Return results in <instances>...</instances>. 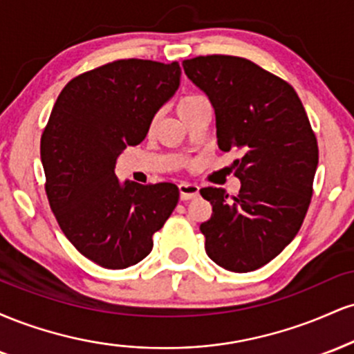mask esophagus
I'll return each instance as SVG.
<instances>
[{"label":"esophagus","mask_w":354,"mask_h":354,"mask_svg":"<svg viewBox=\"0 0 354 354\" xmlns=\"http://www.w3.org/2000/svg\"><path fill=\"white\" fill-rule=\"evenodd\" d=\"M180 194L183 201H188L196 198L200 194V186L193 185V183H181L180 185Z\"/></svg>","instance_id":"esophagus-1"}]
</instances>
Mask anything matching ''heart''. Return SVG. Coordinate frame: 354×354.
<instances>
[{"label": "heart", "instance_id": "1", "mask_svg": "<svg viewBox=\"0 0 354 354\" xmlns=\"http://www.w3.org/2000/svg\"><path fill=\"white\" fill-rule=\"evenodd\" d=\"M205 103H208V101H206L200 95H186V96H183V98L178 100L176 111H178V115L181 116V120H185V118L188 116L194 108H198L200 104H205Z\"/></svg>", "mask_w": 354, "mask_h": 354}]
</instances>
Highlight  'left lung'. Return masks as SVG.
Instances as JSON below:
<instances>
[{"label":"left lung","instance_id":"8db88e82","mask_svg":"<svg viewBox=\"0 0 354 354\" xmlns=\"http://www.w3.org/2000/svg\"><path fill=\"white\" fill-rule=\"evenodd\" d=\"M188 78L208 95L218 146L239 149L238 196L203 188L213 206L201 223L206 254L234 273L265 266L293 241L310 208L318 141L288 81L246 58L208 55L183 61Z\"/></svg>","mask_w":354,"mask_h":354}]
</instances>
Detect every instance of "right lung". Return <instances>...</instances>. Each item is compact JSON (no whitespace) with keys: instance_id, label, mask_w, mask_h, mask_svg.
I'll return each mask as SVG.
<instances>
[{"instance_id":"1","label":"right lung","mask_w":354,"mask_h":354,"mask_svg":"<svg viewBox=\"0 0 354 354\" xmlns=\"http://www.w3.org/2000/svg\"><path fill=\"white\" fill-rule=\"evenodd\" d=\"M178 61L116 59L73 78L41 135L44 191L71 245L96 265L123 270L153 250L176 208L173 183L121 185L116 160L140 145L153 116L180 86Z\"/></svg>"}]
</instances>
